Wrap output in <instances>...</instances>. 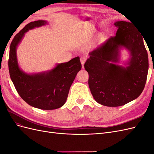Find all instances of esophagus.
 Masks as SVG:
<instances>
[{
  "instance_id": "obj_1",
  "label": "esophagus",
  "mask_w": 154,
  "mask_h": 154,
  "mask_svg": "<svg viewBox=\"0 0 154 154\" xmlns=\"http://www.w3.org/2000/svg\"><path fill=\"white\" fill-rule=\"evenodd\" d=\"M87 60V57H85V56H82V57H80V62L82 63V67H83V65H84L85 62H86Z\"/></svg>"
}]
</instances>
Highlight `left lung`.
Returning <instances> with one entry per match:
<instances>
[{"mask_svg": "<svg viewBox=\"0 0 154 154\" xmlns=\"http://www.w3.org/2000/svg\"><path fill=\"white\" fill-rule=\"evenodd\" d=\"M116 36H111L99 48L89 53L84 64L88 73V86L97 103L119 106L136 99L146 84L148 58L143 36L130 22L117 21ZM131 53L126 68L115 63L119 61V49Z\"/></svg>", "mask_w": 154, "mask_h": 154, "instance_id": "8db88e82", "label": "left lung"}]
</instances>
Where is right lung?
<instances>
[{"label":"right lung","instance_id":"right-lung-1","mask_svg":"<svg viewBox=\"0 0 154 154\" xmlns=\"http://www.w3.org/2000/svg\"><path fill=\"white\" fill-rule=\"evenodd\" d=\"M46 24L45 20L31 22L15 36L10 45L8 67L17 92L27 104L42 110H53L66 103L70 87L82 69L80 57L58 64L49 71L28 74L18 67L16 53L25 32Z\"/></svg>","mask_w":154,"mask_h":154}]
</instances>
